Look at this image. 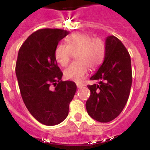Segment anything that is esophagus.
I'll list each match as a JSON object with an SVG mask.
<instances>
[{
	"label": "esophagus",
	"instance_id": "esophagus-1",
	"mask_svg": "<svg viewBox=\"0 0 150 150\" xmlns=\"http://www.w3.org/2000/svg\"><path fill=\"white\" fill-rule=\"evenodd\" d=\"M84 85L83 84V83H76V86H77V88H81V87H83Z\"/></svg>",
	"mask_w": 150,
	"mask_h": 150
}]
</instances>
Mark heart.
<instances>
[{"mask_svg":"<svg viewBox=\"0 0 150 150\" xmlns=\"http://www.w3.org/2000/svg\"><path fill=\"white\" fill-rule=\"evenodd\" d=\"M67 44L57 46L55 58L62 67L68 64L76 53V62L71 64L64 72L65 78L81 81L88 74V68L95 70L102 64L106 55V44L100 38H93L86 33H75L66 39Z\"/></svg>","mask_w":150,"mask_h":150,"instance_id":"heart-1","label":"heart"}]
</instances>
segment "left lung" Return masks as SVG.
<instances>
[{"mask_svg": "<svg viewBox=\"0 0 150 150\" xmlns=\"http://www.w3.org/2000/svg\"><path fill=\"white\" fill-rule=\"evenodd\" d=\"M106 55L102 65L88 85L91 91L86 103L87 112L100 122H108L121 113L128 101L132 83L131 57L123 43L115 36L106 39Z\"/></svg>", "mask_w": 150, "mask_h": 150, "instance_id": "1", "label": "left lung"}]
</instances>
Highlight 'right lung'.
Returning a JSON list of instances; mask_svg holds the SVG:
<instances>
[{
	"label": "right lung",
	"mask_w": 150,
	"mask_h": 150,
	"mask_svg": "<svg viewBox=\"0 0 150 150\" xmlns=\"http://www.w3.org/2000/svg\"><path fill=\"white\" fill-rule=\"evenodd\" d=\"M69 34L58 28L40 29L30 34L18 50L16 74L22 100L39 122L55 125L65 120L76 91L72 81H62L55 50Z\"/></svg>",
	"instance_id": "1"
}]
</instances>
